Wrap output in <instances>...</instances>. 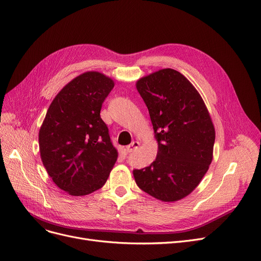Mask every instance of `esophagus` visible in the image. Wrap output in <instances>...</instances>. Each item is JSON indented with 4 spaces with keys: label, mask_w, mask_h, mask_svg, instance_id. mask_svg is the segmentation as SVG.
I'll return each mask as SVG.
<instances>
[{
    "label": "esophagus",
    "mask_w": 261,
    "mask_h": 261,
    "mask_svg": "<svg viewBox=\"0 0 261 261\" xmlns=\"http://www.w3.org/2000/svg\"><path fill=\"white\" fill-rule=\"evenodd\" d=\"M140 145V143L138 142V141H134V142H132L129 145H127L126 146V151H127V153H132V152H134V151H136L138 148V146Z\"/></svg>",
    "instance_id": "obj_1"
}]
</instances>
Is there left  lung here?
<instances>
[{
	"mask_svg": "<svg viewBox=\"0 0 261 261\" xmlns=\"http://www.w3.org/2000/svg\"><path fill=\"white\" fill-rule=\"evenodd\" d=\"M136 87L158 141L153 163L133 171L136 184L160 201H178L196 188L212 164L216 139L212 118L200 93L176 70H159Z\"/></svg>",
	"mask_w": 261,
	"mask_h": 261,
	"instance_id": "1",
	"label": "left lung"
}]
</instances>
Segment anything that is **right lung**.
<instances>
[{
    "label": "right lung",
    "instance_id": "right-lung-1",
    "mask_svg": "<svg viewBox=\"0 0 261 261\" xmlns=\"http://www.w3.org/2000/svg\"><path fill=\"white\" fill-rule=\"evenodd\" d=\"M114 81L86 72L66 85L49 105L39 130V148L47 174L71 195L102 188L118 151L100 113Z\"/></svg>",
    "mask_w": 261,
    "mask_h": 261
}]
</instances>
